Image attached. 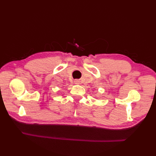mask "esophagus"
Returning a JSON list of instances; mask_svg holds the SVG:
<instances>
[{"label":"esophagus","mask_w":156,"mask_h":156,"mask_svg":"<svg viewBox=\"0 0 156 156\" xmlns=\"http://www.w3.org/2000/svg\"><path fill=\"white\" fill-rule=\"evenodd\" d=\"M74 82H75V84H80V80H75Z\"/></svg>","instance_id":"obj_1"}]
</instances>
